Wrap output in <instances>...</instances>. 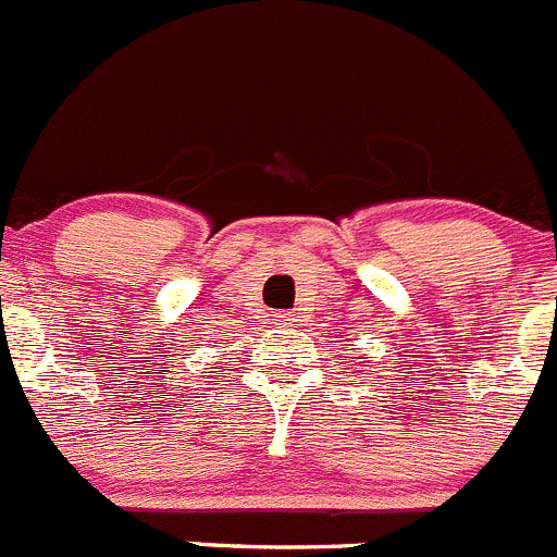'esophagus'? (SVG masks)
I'll list each match as a JSON object with an SVG mask.
<instances>
[{
  "mask_svg": "<svg viewBox=\"0 0 557 557\" xmlns=\"http://www.w3.org/2000/svg\"><path fill=\"white\" fill-rule=\"evenodd\" d=\"M297 322V315L294 313H274V324H277V327H290V324Z\"/></svg>",
  "mask_w": 557,
  "mask_h": 557,
  "instance_id": "esophagus-1",
  "label": "esophagus"
}]
</instances>
